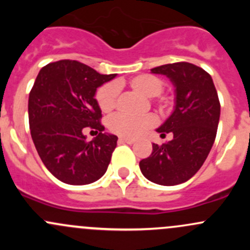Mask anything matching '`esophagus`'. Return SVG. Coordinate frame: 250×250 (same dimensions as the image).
Masks as SVG:
<instances>
[{
  "label": "esophagus",
  "instance_id": "obj_1",
  "mask_svg": "<svg viewBox=\"0 0 250 250\" xmlns=\"http://www.w3.org/2000/svg\"><path fill=\"white\" fill-rule=\"evenodd\" d=\"M121 143H127V144H133L134 143V139L133 138H127V137H120Z\"/></svg>",
  "mask_w": 250,
  "mask_h": 250
}]
</instances>
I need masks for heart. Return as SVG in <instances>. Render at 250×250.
<instances>
[{
    "label": "heart",
    "instance_id": "heart-1",
    "mask_svg": "<svg viewBox=\"0 0 250 250\" xmlns=\"http://www.w3.org/2000/svg\"><path fill=\"white\" fill-rule=\"evenodd\" d=\"M125 84V81L107 82L98 88L95 93V100L99 109L105 113H109L116 107L118 100L120 88ZM130 89L140 93L146 98H152L156 107L160 112H165L168 109V103L161 93L165 89V82L160 77L150 74H141L132 77L127 82ZM155 125V118L152 115L129 116L125 113H116L109 118L111 132L122 137H138L146 129Z\"/></svg>",
    "mask_w": 250,
    "mask_h": 250
}]
</instances>
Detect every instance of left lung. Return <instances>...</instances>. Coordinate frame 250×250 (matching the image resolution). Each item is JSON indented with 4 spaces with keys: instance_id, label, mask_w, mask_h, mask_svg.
Here are the masks:
<instances>
[{
    "instance_id": "1",
    "label": "left lung",
    "mask_w": 250,
    "mask_h": 250,
    "mask_svg": "<svg viewBox=\"0 0 250 250\" xmlns=\"http://www.w3.org/2000/svg\"><path fill=\"white\" fill-rule=\"evenodd\" d=\"M166 75L175 87V109L157 129L161 137L172 133L168 143L152 145V153L140 161L146 179L173 186L192 178L202 167L218 130L220 102L210 75L191 62H173L151 69Z\"/></svg>"
}]
</instances>
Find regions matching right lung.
Returning a JSON list of instances; mask_svg holds the SVG:
<instances>
[{
  "label": "right lung",
  "mask_w": 250,
  "mask_h": 250,
  "mask_svg": "<svg viewBox=\"0 0 250 250\" xmlns=\"http://www.w3.org/2000/svg\"><path fill=\"white\" fill-rule=\"evenodd\" d=\"M77 60L49 62L29 95V125L39 156L53 175L69 185H87L106 172L118 138L103 133L97 88L115 78ZM89 126L98 135L87 142Z\"/></svg>",
  "instance_id": "obj_1"
}]
</instances>
